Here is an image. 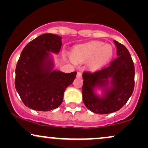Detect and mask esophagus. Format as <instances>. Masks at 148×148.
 <instances>
[{
  "label": "esophagus",
  "mask_w": 148,
  "mask_h": 148,
  "mask_svg": "<svg viewBox=\"0 0 148 148\" xmlns=\"http://www.w3.org/2000/svg\"><path fill=\"white\" fill-rule=\"evenodd\" d=\"M81 76H82V74H81V72H77V77H79V78H81Z\"/></svg>",
  "instance_id": "esophagus-1"
}]
</instances>
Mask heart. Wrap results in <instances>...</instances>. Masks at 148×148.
Here are the masks:
<instances>
[{
    "label": "heart",
    "instance_id": "1",
    "mask_svg": "<svg viewBox=\"0 0 148 148\" xmlns=\"http://www.w3.org/2000/svg\"><path fill=\"white\" fill-rule=\"evenodd\" d=\"M113 49L111 45H103L100 41H92L74 48L71 57L75 62H84L92 59V65L99 67L108 62L113 56Z\"/></svg>",
    "mask_w": 148,
    "mask_h": 148
}]
</instances>
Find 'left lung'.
<instances>
[{
    "label": "left lung",
    "mask_w": 148,
    "mask_h": 148,
    "mask_svg": "<svg viewBox=\"0 0 148 148\" xmlns=\"http://www.w3.org/2000/svg\"><path fill=\"white\" fill-rule=\"evenodd\" d=\"M118 57L108 66L94 72H84L82 95L84 104L90 111L97 114L115 112L126 104L134 88V62L127 49L114 41ZM109 78L112 86L108 88ZM96 87H103V98L97 96L94 92Z\"/></svg>",
    "instance_id": "obj_1"
}]
</instances>
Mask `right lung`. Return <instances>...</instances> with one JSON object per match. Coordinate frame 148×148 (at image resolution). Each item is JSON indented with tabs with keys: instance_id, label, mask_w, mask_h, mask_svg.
Returning <instances> with one entry per match:
<instances>
[{
	"instance_id": "right-lung-1",
	"label": "right lung",
	"mask_w": 148,
	"mask_h": 148,
	"mask_svg": "<svg viewBox=\"0 0 148 148\" xmlns=\"http://www.w3.org/2000/svg\"><path fill=\"white\" fill-rule=\"evenodd\" d=\"M61 46V37L45 33L22 51L15 70V88L23 103L31 109L48 111L58 108L65 89L75 79L76 72L53 70L49 52L58 53Z\"/></svg>"
}]
</instances>
